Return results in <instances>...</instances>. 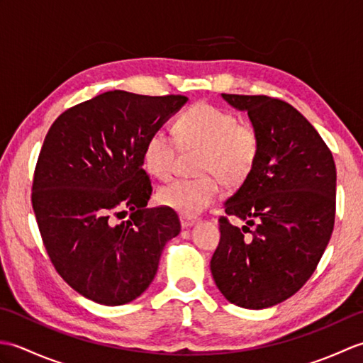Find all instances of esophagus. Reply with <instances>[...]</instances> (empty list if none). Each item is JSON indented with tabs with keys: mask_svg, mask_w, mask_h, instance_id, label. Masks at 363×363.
Returning a JSON list of instances; mask_svg holds the SVG:
<instances>
[{
	"mask_svg": "<svg viewBox=\"0 0 363 363\" xmlns=\"http://www.w3.org/2000/svg\"><path fill=\"white\" fill-rule=\"evenodd\" d=\"M179 220H181V226H182V228H190V226H194L195 223L198 221V220H196V218H194V217H186V215H181Z\"/></svg>",
	"mask_w": 363,
	"mask_h": 363,
	"instance_id": "obj_1",
	"label": "esophagus"
}]
</instances>
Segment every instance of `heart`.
<instances>
[{
    "label": "heart",
    "instance_id": "obj_1",
    "mask_svg": "<svg viewBox=\"0 0 363 363\" xmlns=\"http://www.w3.org/2000/svg\"><path fill=\"white\" fill-rule=\"evenodd\" d=\"M174 133L181 146L201 148L199 173H215L229 184L243 182L259 159L257 130L248 123H238L233 113L212 104L190 107L176 120ZM176 148V140L165 130H152L142 151L146 172L157 179H168L173 173ZM215 174L169 182L159 189L157 201L186 217H195L221 195Z\"/></svg>",
    "mask_w": 363,
    "mask_h": 363
}]
</instances>
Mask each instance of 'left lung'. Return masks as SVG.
<instances>
[{
  "label": "left lung",
  "mask_w": 363,
  "mask_h": 363,
  "mask_svg": "<svg viewBox=\"0 0 363 363\" xmlns=\"http://www.w3.org/2000/svg\"><path fill=\"white\" fill-rule=\"evenodd\" d=\"M221 96L248 112L260 151L252 173L225 203L211 272L229 303L267 309L295 295L326 250L335 220V164L317 129L289 103ZM229 216L245 226L230 225Z\"/></svg>",
  "instance_id": "obj_1"
}]
</instances>
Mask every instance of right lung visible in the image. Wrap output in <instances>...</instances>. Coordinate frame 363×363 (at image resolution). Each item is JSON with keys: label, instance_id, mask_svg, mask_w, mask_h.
<instances>
[{"label": "right lung", "instance_id": "1", "mask_svg": "<svg viewBox=\"0 0 363 363\" xmlns=\"http://www.w3.org/2000/svg\"><path fill=\"white\" fill-rule=\"evenodd\" d=\"M187 99L106 91L60 113L45 137L30 196L38 230L56 272L98 304L140 296L179 234L174 211L146 209L152 187L142 151Z\"/></svg>", "mask_w": 363, "mask_h": 363}]
</instances>
